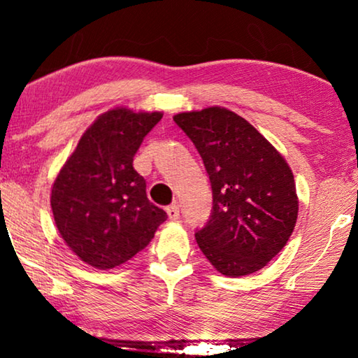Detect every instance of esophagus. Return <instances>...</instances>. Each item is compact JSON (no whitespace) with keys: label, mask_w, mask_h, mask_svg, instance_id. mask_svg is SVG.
<instances>
[{"label":"esophagus","mask_w":358,"mask_h":358,"mask_svg":"<svg viewBox=\"0 0 358 358\" xmlns=\"http://www.w3.org/2000/svg\"><path fill=\"white\" fill-rule=\"evenodd\" d=\"M167 216H169V220H172V221H177L178 220V217H180L178 203L169 205V207H167Z\"/></svg>","instance_id":"34e87169"}]
</instances>
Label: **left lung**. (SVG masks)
I'll return each mask as SVG.
<instances>
[{"mask_svg": "<svg viewBox=\"0 0 358 358\" xmlns=\"http://www.w3.org/2000/svg\"><path fill=\"white\" fill-rule=\"evenodd\" d=\"M201 155L213 208L196 232L197 245L220 273L251 275L270 262L294 232L299 197L280 151L224 107L173 117Z\"/></svg>", "mask_w": 358, "mask_h": 358, "instance_id": "left-lung-1", "label": "left lung"}]
</instances>
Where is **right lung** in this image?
I'll use <instances>...</instances> for the list:
<instances>
[{
  "label": "right lung",
  "mask_w": 358,
  "mask_h": 358,
  "mask_svg": "<svg viewBox=\"0 0 358 358\" xmlns=\"http://www.w3.org/2000/svg\"><path fill=\"white\" fill-rule=\"evenodd\" d=\"M161 112L126 107L102 113L57 175L50 205L58 232L94 268L128 262L155 237L167 213L151 203L132 161Z\"/></svg>",
  "instance_id": "1"
}]
</instances>
